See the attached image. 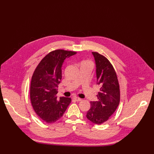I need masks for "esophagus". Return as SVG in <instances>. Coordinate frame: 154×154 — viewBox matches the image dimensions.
<instances>
[{"instance_id":"1","label":"esophagus","mask_w":154,"mask_h":154,"mask_svg":"<svg viewBox=\"0 0 154 154\" xmlns=\"http://www.w3.org/2000/svg\"><path fill=\"white\" fill-rule=\"evenodd\" d=\"M74 99L75 100L77 101V102H79V101H81V100H82V99H81V98H80V97H74Z\"/></svg>"}]
</instances>
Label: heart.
<instances>
[{"label":"heart","mask_w":154,"mask_h":154,"mask_svg":"<svg viewBox=\"0 0 154 154\" xmlns=\"http://www.w3.org/2000/svg\"><path fill=\"white\" fill-rule=\"evenodd\" d=\"M86 64H92V63L90 61H88V60H83L80 63V65Z\"/></svg>","instance_id":"b5f03b06"}]
</instances>
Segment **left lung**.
Segmentation results:
<instances>
[{"mask_svg": "<svg viewBox=\"0 0 154 154\" xmlns=\"http://www.w3.org/2000/svg\"><path fill=\"white\" fill-rule=\"evenodd\" d=\"M96 64L97 84L100 88L97 101L90 102L91 108L86 118L92 122L101 124L108 120L120 102L118 77L112 63L103 55L92 52Z\"/></svg>", "mask_w": 154, "mask_h": 154, "instance_id": "8db88e82", "label": "left lung"}]
</instances>
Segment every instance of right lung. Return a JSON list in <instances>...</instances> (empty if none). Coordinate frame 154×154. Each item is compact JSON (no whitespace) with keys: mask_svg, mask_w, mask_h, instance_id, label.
I'll return each mask as SVG.
<instances>
[{"mask_svg":"<svg viewBox=\"0 0 154 154\" xmlns=\"http://www.w3.org/2000/svg\"><path fill=\"white\" fill-rule=\"evenodd\" d=\"M76 54L63 49L53 51L41 60L35 69L30 83V100L36 115L46 122L58 121L71 102V97L58 99L57 94L64 60Z\"/></svg>","mask_w":154,"mask_h":154,"instance_id":"right-lung-1","label":"right lung"}]
</instances>
